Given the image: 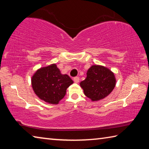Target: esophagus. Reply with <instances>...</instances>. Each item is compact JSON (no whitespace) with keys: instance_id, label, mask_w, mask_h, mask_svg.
<instances>
[{"instance_id":"esophagus-1","label":"esophagus","mask_w":149,"mask_h":149,"mask_svg":"<svg viewBox=\"0 0 149 149\" xmlns=\"http://www.w3.org/2000/svg\"><path fill=\"white\" fill-rule=\"evenodd\" d=\"M74 81L75 83H76V84H78V83L79 82V77H75L74 78Z\"/></svg>"}]
</instances>
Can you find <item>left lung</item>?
I'll return each instance as SVG.
<instances>
[{"mask_svg": "<svg viewBox=\"0 0 149 149\" xmlns=\"http://www.w3.org/2000/svg\"><path fill=\"white\" fill-rule=\"evenodd\" d=\"M115 85L114 73L99 65H92L87 72L86 79L80 83L85 95L92 101H97L107 97Z\"/></svg>", "mask_w": 149, "mask_h": 149, "instance_id": "1", "label": "left lung"}]
</instances>
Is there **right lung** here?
I'll return each mask as SVG.
<instances>
[{
  "label": "right lung",
  "mask_w": 149,
  "mask_h": 149,
  "mask_svg": "<svg viewBox=\"0 0 149 149\" xmlns=\"http://www.w3.org/2000/svg\"><path fill=\"white\" fill-rule=\"evenodd\" d=\"M74 81L68 75L60 73L55 64L39 69L33 75V89L40 99L49 104H58L66 89Z\"/></svg>",
  "instance_id": "right-lung-1"
}]
</instances>
